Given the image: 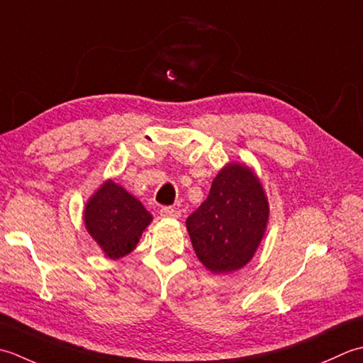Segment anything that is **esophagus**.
<instances>
[{
  "label": "esophagus",
  "mask_w": 363,
  "mask_h": 363,
  "mask_svg": "<svg viewBox=\"0 0 363 363\" xmlns=\"http://www.w3.org/2000/svg\"><path fill=\"white\" fill-rule=\"evenodd\" d=\"M160 214L162 218H180V210L172 208V206H162L160 210Z\"/></svg>",
  "instance_id": "esophagus-1"
}]
</instances>
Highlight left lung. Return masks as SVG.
<instances>
[{
    "instance_id": "8db88e82",
    "label": "left lung",
    "mask_w": 363,
    "mask_h": 363,
    "mask_svg": "<svg viewBox=\"0 0 363 363\" xmlns=\"http://www.w3.org/2000/svg\"><path fill=\"white\" fill-rule=\"evenodd\" d=\"M269 220V202L252 167L228 162L206 201L186 219L199 260L213 274L244 268L255 255Z\"/></svg>"
}]
</instances>
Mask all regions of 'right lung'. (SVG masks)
I'll list each match as a JSON object with an SVG mask.
<instances>
[{"mask_svg":"<svg viewBox=\"0 0 363 363\" xmlns=\"http://www.w3.org/2000/svg\"><path fill=\"white\" fill-rule=\"evenodd\" d=\"M83 214L87 233L111 260L133 252L153 220L135 196L111 179L87 199Z\"/></svg>","mask_w":363,"mask_h":363,"instance_id":"right-lung-1","label":"right lung"}]
</instances>
